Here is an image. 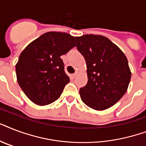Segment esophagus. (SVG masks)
Segmentation results:
<instances>
[{
	"label": "esophagus",
	"instance_id": "1",
	"mask_svg": "<svg viewBox=\"0 0 146 146\" xmlns=\"http://www.w3.org/2000/svg\"><path fill=\"white\" fill-rule=\"evenodd\" d=\"M77 75H78V72H76L75 73H73V77L75 78L76 76H77Z\"/></svg>",
	"mask_w": 146,
	"mask_h": 146
}]
</instances>
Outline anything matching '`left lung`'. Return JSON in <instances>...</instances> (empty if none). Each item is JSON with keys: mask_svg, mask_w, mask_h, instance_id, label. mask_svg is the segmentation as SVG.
Masks as SVG:
<instances>
[{"mask_svg": "<svg viewBox=\"0 0 146 146\" xmlns=\"http://www.w3.org/2000/svg\"><path fill=\"white\" fill-rule=\"evenodd\" d=\"M76 48L84 57L88 82L80 89L87 106L103 111L115 104L126 93L131 79L128 60L122 50L107 37L84 35L76 37Z\"/></svg>", "mask_w": 146, "mask_h": 146, "instance_id": "left-lung-1", "label": "left lung"}]
</instances>
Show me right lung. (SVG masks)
Masks as SVG:
<instances>
[{"instance_id":"1","label":"right lung","mask_w":146,"mask_h":146,"mask_svg":"<svg viewBox=\"0 0 146 146\" xmlns=\"http://www.w3.org/2000/svg\"><path fill=\"white\" fill-rule=\"evenodd\" d=\"M76 46L68 33L48 32L27 45L16 65L17 82L35 104L44 106L59 98L70 78L61 55Z\"/></svg>"}]
</instances>
